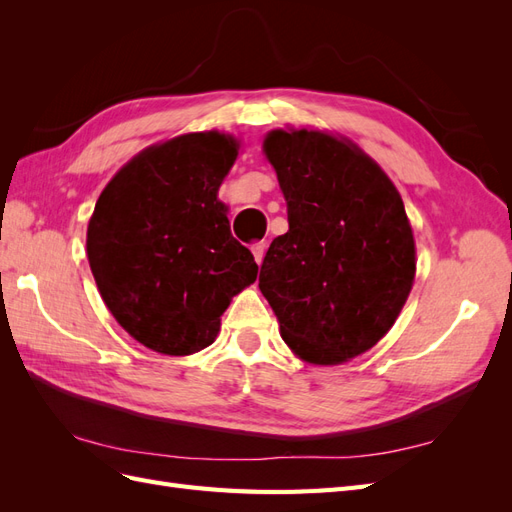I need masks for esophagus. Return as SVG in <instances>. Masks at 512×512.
I'll list each match as a JSON object with an SVG mask.
<instances>
[{
	"label": "esophagus",
	"instance_id": "34e87169",
	"mask_svg": "<svg viewBox=\"0 0 512 512\" xmlns=\"http://www.w3.org/2000/svg\"><path fill=\"white\" fill-rule=\"evenodd\" d=\"M265 252H267V243H265V241L252 243V254H254L258 265H262V258H265Z\"/></svg>",
	"mask_w": 512,
	"mask_h": 512
}]
</instances>
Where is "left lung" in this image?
I'll return each mask as SVG.
<instances>
[{"mask_svg":"<svg viewBox=\"0 0 512 512\" xmlns=\"http://www.w3.org/2000/svg\"><path fill=\"white\" fill-rule=\"evenodd\" d=\"M267 160L288 205L258 288L299 359L339 365L376 346L412 290L414 237L393 181L346 138L273 130Z\"/></svg>","mask_w":512,"mask_h":512,"instance_id":"left-lung-1","label":"left lung"}]
</instances>
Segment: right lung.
Returning <instances> with one entry per match:
<instances>
[{
    "instance_id": "right-lung-1",
    "label": "right lung",
    "mask_w": 512,
    "mask_h": 512,
    "mask_svg": "<svg viewBox=\"0 0 512 512\" xmlns=\"http://www.w3.org/2000/svg\"><path fill=\"white\" fill-rule=\"evenodd\" d=\"M237 153L220 132L153 145L108 181L89 220L87 258L108 312L160 354L211 346L230 299L256 282L218 200Z\"/></svg>"
}]
</instances>
